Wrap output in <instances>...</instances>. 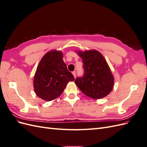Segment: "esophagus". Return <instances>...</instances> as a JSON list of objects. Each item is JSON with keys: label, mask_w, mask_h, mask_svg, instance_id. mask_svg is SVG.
<instances>
[{"label": "esophagus", "mask_w": 147, "mask_h": 147, "mask_svg": "<svg viewBox=\"0 0 147 147\" xmlns=\"http://www.w3.org/2000/svg\"><path fill=\"white\" fill-rule=\"evenodd\" d=\"M72 74L74 76V77L75 78V77H76V72H75V71H74V72H72Z\"/></svg>", "instance_id": "34e87169"}]
</instances>
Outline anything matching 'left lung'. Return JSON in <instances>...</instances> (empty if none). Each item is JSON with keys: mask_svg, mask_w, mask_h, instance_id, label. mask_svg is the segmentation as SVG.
<instances>
[{"mask_svg": "<svg viewBox=\"0 0 147 147\" xmlns=\"http://www.w3.org/2000/svg\"><path fill=\"white\" fill-rule=\"evenodd\" d=\"M83 63L84 74L75 84L83 93L94 99L107 96L113 88L114 78L104 56L96 50L78 51Z\"/></svg>", "mask_w": 147, "mask_h": 147, "instance_id": "8db88e82", "label": "left lung"}]
</instances>
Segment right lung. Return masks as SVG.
Here are the masks:
<instances>
[{
  "label": "right lung",
  "instance_id": "obj_1",
  "mask_svg": "<svg viewBox=\"0 0 147 147\" xmlns=\"http://www.w3.org/2000/svg\"><path fill=\"white\" fill-rule=\"evenodd\" d=\"M63 53L49 51L40 62L34 78V88L38 97L47 101L54 100L63 93L74 77L67 68Z\"/></svg>",
  "mask_w": 147,
  "mask_h": 147
}]
</instances>
